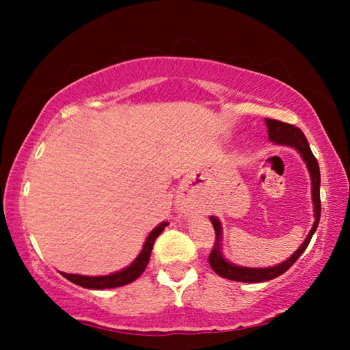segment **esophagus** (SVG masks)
I'll return each mask as SVG.
<instances>
[{"instance_id":"obj_1","label":"esophagus","mask_w":350,"mask_h":350,"mask_svg":"<svg viewBox=\"0 0 350 350\" xmlns=\"http://www.w3.org/2000/svg\"><path fill=\"white\" fill-rule=\"evenodd\" d=\"M179 210H182V211H188L189 210V204H188L187 199H180L179 200Z\"/></svg>"}]
</instances>
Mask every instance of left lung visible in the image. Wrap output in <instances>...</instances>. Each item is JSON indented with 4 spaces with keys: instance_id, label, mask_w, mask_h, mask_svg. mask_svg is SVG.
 I'll list each match as a JSON object with an SVG mask.
<instances>
[{
    "instance_id": "obj_1",
    "label": "left lung",
    "mask_w": 350,
    "mask_h": 350,
    "mask_svg": "<svg viewBox=\"0 0 350 350\" xmlns=\"http://www.w3.org/2000/svg\"><path fill=\"white\" fill-rule=\"evenodd\" d=\"M264 120H265V125H267L269 140L273 142L275 145L295 148V150L299 152V156L303 157V161L306 162V167H307V170H309L310 180H312V202H313V213H315V222H313L310 232H309V234H307V238L304 239L303 244L299 245L298 250H296L288 259H286L281 264L273 265V267L254 269V267H242V265H236L224 258L222 248H221V245H222V224L216 216H210V221L216 232L215 247H213L210 258H208L211 269L215 270L219 276L227 278V280H232V281H239V282H264V281H270V280H273V278L281 276L282 273H286V271L292 267L295 260L304 253L307 245H309L313 233H315L318 228L319 216H321V200H319L321 174H319L318 162H317L315 156L312 154L309 144H307L306 135L303 134V131H301L299 128L288 125V123L273 120V118H264Z\"/></svg>"
}]
</instances>
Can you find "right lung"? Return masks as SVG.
I'll use <instances>...</instances> for the list:
<instances>
[{"instance_id": "1", "label": "right lung", "mask_w": 350, "mask_h": 350, "mask_svg": "<svg viewBox=\"0 0 350 350\" xmlns=\"http://www.w3.org/2000/svg\"><path fill=\"white\" fill-rule=\"evenodd\" d=\"M167 225H168V222H162V224H159L157 227H154L151 230V233L148 234V238L145 241L144 247H142V252L139 253V256L135 258L133 262L128 265V267L118 270V271H116V273H109L105 276H86V275L63 273L62 271V275L66 278V280H69L70 282L77 284V286L85 287V288H92V290H105V288L126 286V284L137 280V278L145 271L148 262H150L154 241H156L157 236L163 232Z\"/></svg>"}]
</instances>
